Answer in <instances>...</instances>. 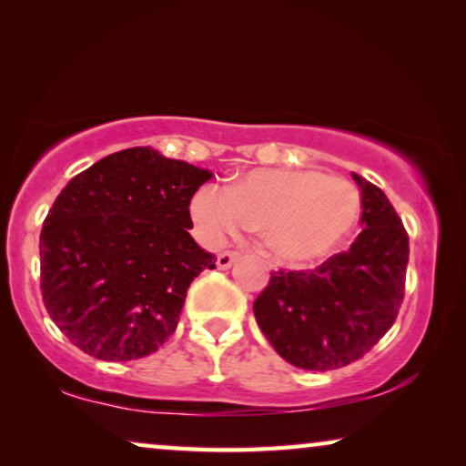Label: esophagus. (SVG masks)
Wrapping results in <instances>:
<instances>
[{
  "label": "esophagus",
  "mask_w": 466,
  "mask_h": 466,
  "mask_svg": "<svg viewBox=\"0 0 466 466\" xmlns=\"http://www.w3.org/2000/svg\"><path fill=\"white\" fill-rule=\"evenodd\" d=\"M238 252H222L218 254V258H216V267H218V269H228V267L238 260Z\"/></svg>",
  "instance_id": "esophagus-1"
}]
</instances>
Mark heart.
<instances>
[{
    "label": "heart",
    "mask_w": 466,
    "mask_h": 466,
    "mask_svg": "<svg viewBox=\"0 0 466 466\" xmlns=\"http://www.w3.org/2000/svg\"><path fill=\"white\" fill-rule=\"evenodd\" d=\"M190 214L212 244L244 228L263 233L273 257L305 265L327 257L354 231L360 218V193L346 177L316 169H252L231 187H203Z\"/></svg>",
    "instance_id": "obj_1"
}]
</instances>
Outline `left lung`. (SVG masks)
<instances>
[{"label": "left lung", "instance_id": "1", "mask_svg": "<svg viewBox=\"0 0 466 466\" xmlns=\"http://www.w3.org/2000/svg\"><path fill=\"white\" fill-rule=\"evenodd\" d=\"M360 188L362 231L350 250L308 271H273L254 316L276 352L309 371L359 360L388 333L405 297L410 238L381 188Z\"/></svg>", "mask_w": 466, "mask_h": 466}]
</instances>
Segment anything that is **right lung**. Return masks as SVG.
Returning a JSON list of instances; mask_svg holds the SVG:
<instances>
[{
	"label": "right lung",
	"mask_w": 466,
	"mask_h": 466,
	"mask_svg": "<svg viewBox=\"0 0 466 466\" xmlns=\"http://www.w3.org/2000/svg\"><path fill=\"white\" fill-rule=\"evenodd\" d=\"M212 171L150 146L107 155L61 190L40 235L42 299L61 333L99 360L157 352L214 254L190 238V199Z\"/></svg>",
	"instance_id": "add662e5"
}]
</instances>
